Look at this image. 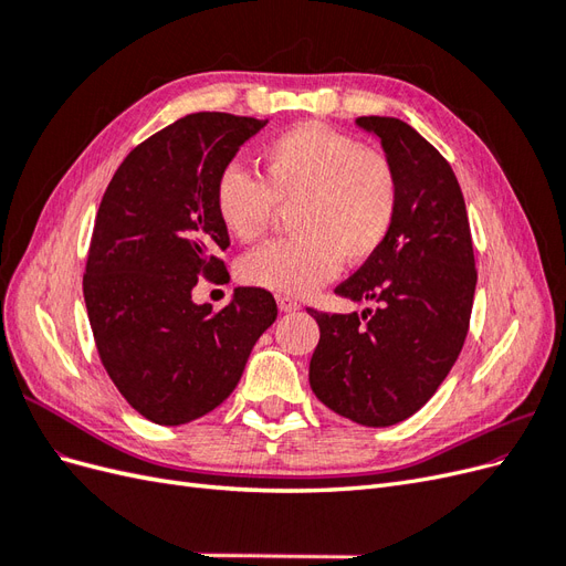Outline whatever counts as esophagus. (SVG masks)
Wrapping results in <instances>:
<instances>
[{"label": "esophagus", "mask_w": 566, "mask_h": 566, "mask_svg": "<svg viewBox=\"0 0 566 566\" xmlns=\"http://www.w3.org/2000/svg\"><path fill=\"white\" fill-rule=\"evenodd\" d=\"M279 310L281 312H295V310H300V302L295 297L279 295Z\"/></svg>", "instance_id": "obj_1"}]
</instances>
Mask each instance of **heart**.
I'll use <instances>...</instances> for the list:
<instances>
[{
    "label": "heart",
    "instance_id": "heart-1",
    "mask_svg": "<svg viewBox=\"0 0 566 566\" xmlns=\"http://www.w3.org/2000/svg\"><path fill=\"white\" fill-rule=\"evenodd\" d=\"M260 177L227 165L214 181L217 217L235 241L254 243L294 205L295 233L262 245L241 262V279L281 295H306L331 281L342 262L378 254L399 208L391 163L354 136L323 125L290 127L260 146Z\"/></svg>",
    "mask_w": 566,
    "mask_h": 566
}]
</instances>
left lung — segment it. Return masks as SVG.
<instances>
[{
    "mask_svg": "<svg viewBox=\"0 0 566 566\" xmlns=\"http://www.w3.org/2000/svg\"><path fill=\"white\" fill-rule=\"evenodd\" d=\"M380 136L399 208L378 254L335 293L375 302L364 314L310 312L321 339L310 385L337 416L389 427L420 410L465 345L476 269L460 184L447 158L397 117H356Z\"/></svg>",
    "mask_w": 566,
    "mask_h": 566,
    "instance_id": "8db88e82",
    "label": "left lung"
}]
</instances>
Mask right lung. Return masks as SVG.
<instances>
[{
  "label": "right lung",
  "instance_id": "1",
  "mask_svg": "<svg viewBox=\"0 0 566 566\" xmlns=\"http://www.w3.org/2000/svg\"><path fill=\"white\" fill-rule=\"evenodd\" d=\"M264 125L231 113L186 115L129 150L101 198L84 304L108 378L156 424L214 410L279 316L264 287H238L219 312L191 300L198 281L229 276L214 181Z\"/></svg>",
  "mask_w": 566,
  "mask_h": 566
}]
</instances>
